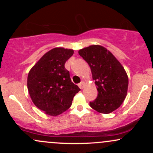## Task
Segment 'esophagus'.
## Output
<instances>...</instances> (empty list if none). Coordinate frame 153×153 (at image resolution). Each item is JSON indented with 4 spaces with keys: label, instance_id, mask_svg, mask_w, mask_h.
<instances>
[{
    "label": "esophagus",
    "instance_id": "obj_1",
    "mask_svg": "<svg viewBox=\"0 0 153 153\" xmlns=\"http://www.w3.org/2000/svg\"><path fill=\"white\" fill-rule=\"evenodd\" d=\"M84 82L83 81H82L81 82H80V83H79V85H78V86L80 87V88H81V89H82L83 88V87H84Z\"/></svg>",
    "mask_w": 153,
    "mask_h": 153
}]
</instances>
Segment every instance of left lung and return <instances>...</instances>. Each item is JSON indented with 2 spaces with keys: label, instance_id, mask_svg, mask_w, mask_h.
Returning <instances> with one entry per match:
<instances>
[{
  "label": "left lung",
  "instance_id": "left-lung-1",
  "mask_svg": "<svg viewBox=\"0 0 153 153\" xmlns=\"http://www.w3.org/2000/svg\"><path fill=\"white\" fill-rule=\"evenodd\" d=\"M90 66L98 91L97 98L90 102L94 110L109 114L118 108L127 94L128 76L125 70L105 47L91 45L78 51Z\"/></svg>",
  "mask_w": 153,
  "mask_h": 153
}]
</instances>
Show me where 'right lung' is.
<instances>
[{"label":"right lung","mask_w":153,"mask_h":153,"mask_svg":"<svg viewBox=\"0 0 153 153\" xmlns=\"http://www.w3.org/2000/svg\"><path fill=\"white\" fill-rule=\"evenodd\" d=\"M73 53L71 49L56 47L44 54L29 71L27 87L30 97L46 114L56 117L65 111L80 91L65 68Z\"/></svg>","instance_id":"add662e5"}]
</instances>
